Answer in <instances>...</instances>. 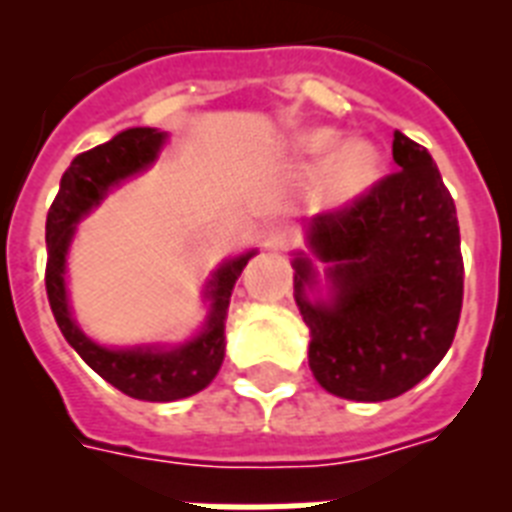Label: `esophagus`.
I'll use <instances>...</instances> for the list:
<instances>
[{
    "instance_id": "obj_1",
    "label": "esophagus",
    "mask_w": 512,
    "mask_h": 512,
    "mask_svg": "<svg viewBox=\"0 0 512 512\" xmlns=\"http://www.w3.org/2000/svg\"><path fill=\"white\" fill-rule=\"evenodd\" d=\"M263 244L273 252H281V249H289L295 244V228H289L287 223H271L265 225Z\"/></svg>"
}]
</instances>
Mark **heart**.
<instances>
[{"label": "heart", "instance_id": "b5f03b06", "mask_svg": "<svg viewBox=\"0 0 512 512\" xmlns=\"http://www.w3.org/2000/svg\"><path fill=\"white\" fill-rule=\"evenodd\" d=\"M295 154L303 159H330L321 172V193L332 207H345L361 199L382 172V151L369 140L353 138L342 143L335 127H311L295 138Z\"/></svg>", "mask_w": 512, "mask_h": 512}]
</instances>
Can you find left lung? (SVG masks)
I'll list each match as a JSON object with an SVG mask.
<instances>
[{
	"instance_id": "obj_1",
	"label": "left lung",
	"mask_w": 512,
	"mask_h": 512,
	"mask_svg": "<svg viewBox=\"0 0 512 512\" xmlns=\"http://www.w3.org/2000/svg\"><path fill=\"white\" fill-rule=\"evenodd\" d=\"M398 172L350 207L308 220L295 303L311 329L308 364L348 401H388L425 380L452 345L462 311L460 225L428 148L393 132ZM325 265L328 295H320Z\"/></svg>"
}]
</instances>
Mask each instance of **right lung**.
Returning a JSON list of instances; mask_svg holds the SVG:
<instances>
[{"mask_svg":"<svg viewBox=\"0 0 512 512\" xmlns=\"http://www.w3.org/2000/svg\"><path fill=\"white\" fill-rule=\"evenodd\" d=\"M167 143V132L154 127H130L114 138L84 151L71 162L63 177L60 191L47 212V297L52 316L68 345L84 358L114 388L140 401H177L199 393L215 380L225 358V316L236 279L257 255L249 249L244 255L225 260L207 279L204 300L209 303L207 319L199 335L180 345H132V348H106L90 340L76 324L68 303L66 263L68 247L76 233V223L90 215L106 193L124 183L127 177L148 170Z\"/></svg>","mask_w":512,"mask_h":512,"instance_id":"obj_1","label":"right lung"}]
</instances>
